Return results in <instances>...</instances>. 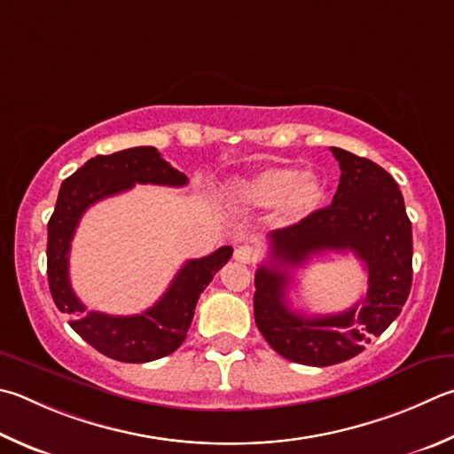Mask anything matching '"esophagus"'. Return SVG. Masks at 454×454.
I'll list each match as a JSON object with an SVG mask.
<instances>
[{
	"mask_svg": "<svg viewBox=\"0 0 454 454\" xmlns=\"http://www.w3.org/2000/svg\"><path fill=\"white\" fill-rule=\"evenodd\" d=\"M234 258L240 263H250L255 260V252L254 248H250V246H238L234 252Z\"/></svg>",
	"mask_w": 454,
	"mask_h": 454,
	"instance_id": "obj_1",
	"label": "esophagus"
}]
</instances>
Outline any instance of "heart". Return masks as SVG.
<instances>
[{
	"instance_id": "1",
	"label": "heart",
	"mask_w": 454,
	"mask_h": 454,
	"mask_svg": "<svg viewBox=\"0 0 454 454\" xmlns=\"http://www.w3.org/2000/svg\"><path fill=\"white\" fill-rule=\"evenodd\" d=\"M240 196L252 206L271 208L284 202V214L290 220L306 218L325 199L321 180L294 167H270L260 170L240 186Z\"/></svg>"
}]
</instances>
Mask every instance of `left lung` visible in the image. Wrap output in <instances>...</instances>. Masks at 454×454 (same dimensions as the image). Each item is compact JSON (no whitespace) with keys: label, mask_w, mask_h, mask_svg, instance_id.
Instances as JSON below:
<instances>
[{"label":"left lung","mask_w":454,"mask_h":454,"mask_svg":"<svg viewBox=\"0 0 454 454\" xmlns=\"http://www.w3.org/2000/svg\"><path fill=\"white\" fill-rule=\"evenodd\" d=\"M341 178L333 200L270 234L271 266L254 278V317L279 356L327 367L356 357L405 306L413 282V232L395 178L373 160L332 146ZM353 251L368 268V294L343 314L306 318L285 300L289 268L313 253Z\"/></svg>","instance_id":"1"}]
</instances>
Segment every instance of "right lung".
Segmentation results:
<instances>
[{"label": "right lung", "mask_w": 454, "mask_h": 454, "mask_svg": "<svg viewBox=\"0 0 454 454\" xmlns=\"http://www.w3.org/2000/svg\"><path fill=\"white\" fill-rule=\"evenodd\" d=\"M186 183V175L172 168L154 146L98 154L63 180L47 224L49 290L57 309L73 316L71 327L106 357L122 364H146L176 351L192 324L196 301L214 274L230 260L232 246H222L204 258L188 260L162 298L146 311L137 316H109L87 311L69 282L71 240L79 220L89 206L130 191L135 184L184 186Z\"/></svg>", "instance_id": "1"}]
</instances>
